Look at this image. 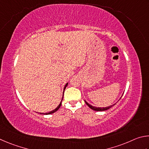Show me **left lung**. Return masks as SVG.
I'll list each match as a JSON object with an SVG mask.
<instances>
[{"label": "left lung", "instance_id": "obj_1", "mask_svg": "<svg viewBox=\"0 0 149 149\" xmlns=\"http://www.w3.org/2000/svg\"><path fill=\"white\" fill-rule=\"evenodd\" d=\"M122 96H121V97H122ZM121 97L120 98V100ZM84 101H85V103H86V105H87L88 107H90V109H92V110L95 111H104L108 110V109L111 108L112 107L116 105V103H114V104H113V105H111V106L107 107H93V106H92V105H90V104L88 103V102H86V101L84 100Z\"/></svg>", "mask_w": 149, "mask_h": 149}]
</instances>
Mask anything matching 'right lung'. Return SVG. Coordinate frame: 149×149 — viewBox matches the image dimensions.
Returning a JSON list of instances; mask_svg holds the SVG:
<instances>
[{"mask_svg":"<svg viewBox=\"0 0 149 149\" xmlns=\"http://www.w3.org/2000/svg\"><path fill=\"white\" fill-rule=\"evenodd\" d=\"M67 85H68V82L66 84H65V87H64V90H63V92H64V91H65V88H66V87L67 86ZM63 97H62V99H61V102H60V103H59V105L57 107V108H56L54 109V110H53V111H49V113H40V114H52V113H55V112H56L57 110H58V109H59V107H61V102H62V100H63Z\"/></svg>","mask_w":149,"mask_h":149,"instance_id":"1","label":"right lung"}]
</instances>
